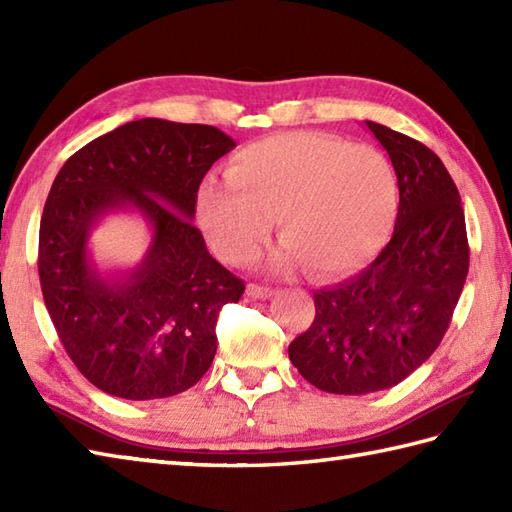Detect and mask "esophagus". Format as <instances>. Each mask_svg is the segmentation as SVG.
I'll return each mask as SVG.
<instances>
[{
  "label": "esophagus",
  "instance_id": "esophagus-1",
  "mask_svg": "<svg viewBox=\"0 0 512 512\" xmlns=\"http://www.w3.org/2000/svg\"><path fill=\"white\" fill-rule=\"evenodd\" d=\"M246 295H248L250 299H270V297L275 295V290H273V288H268V286L248 284V288H246Z\"/></svg>",
  "mask_w": 512,
  "mask_h": 512
}]
</instances>
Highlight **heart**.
<instances>
[{"label":"heart","mask_w":512,"mask_h":512,"mask_svg":"<svg viewBox=\"0 0 512 512\" xmlns=\"http://www.w3.org/2000/svg\"><path fill=\"white\" fill-rule=\"evenodd\" d=\"M224 182L204 184L198 217L231 264L250 262L277 220L279 270L308 266L317 277H341L378 255L398 213L391 160L328 134L257 140L231 158Z\"/></svg>","instance_id":"b5f03b06"}]
</instances>
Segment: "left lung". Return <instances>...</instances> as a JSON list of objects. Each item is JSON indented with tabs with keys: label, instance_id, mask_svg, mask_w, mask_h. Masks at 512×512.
<instances>
[{
	"label": "left lung",
	"instance_id": "left-lung-1",
	"mask_svg": "<svg viewBox=\"0 0 512 512\" xmlns=\"http://www.w3.org/2000/svg\"><path fill=\"white\" fill-rule=\"evenodd\" d=\"M365 127L398 176L394 235L363 273L314 292V321L288 347L292 365L328 394L389 389L436 352L469 273L464 209L442 160L385 125Z\"/></svg>",
	"mask_w": 512,
	"mask_h": 512
}]
</instances>
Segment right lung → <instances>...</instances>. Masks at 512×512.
<instances>
[{"instance_id": "1", "label": "right lung", "mask_w": 512, "mask_h": 512, "mask_svg": "<svg viewBox=\"0 0 512 512\" xmlns=\"http://www.w3.org/2000/svg\"><path fill=\"white\" fill-rule=\"evenodd\" d=\"M235 140L211 125L140 118L65 160L43 206V301L72 363L94 387L127 400L169 398L206 374L215 321L244 281L211 257L193 226L200 182ZM138 212L152 231L132 269L101 271L91 231Z\"/></svg>"}]
</instances>
